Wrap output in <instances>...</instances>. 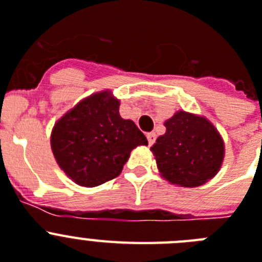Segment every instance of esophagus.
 Listing matches in <instances>:
<instances>
[{
  "label": "esophagus",
  "mask_w": 262,
  "mask_h": 262,
  "mask_svg": "<svg viewBox=\"0 0 262 262\" xmlns=\"http://www.w3.org/2000/svg\"><path fill=\"white\" fill-rule=\"evenodd\" d=\"M146 138H147V142H149V145H153L154 141H156V138H157V136H156V133H147Z\"/></svg>",
  "instance_id": "1"
}]
</instances>
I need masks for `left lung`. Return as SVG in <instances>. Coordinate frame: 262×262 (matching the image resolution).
<instances>
[{
  "label": "left lung",
  "mask_w": 262,
  "mask_h": 262,
  "mask_svg": "<svg viewBox=\"0 0 262 262\" xmlns=\"http://www.w3.org/2000/svg\"><path fill=\"white\" fill-rule=\"evenodd\" d=\"M166 133L150 147L166 181L182 187H198L222 167L224 142L206 117L179 111L165 122Z\"/></svg>",
  "instance_id": "8db88e82"
}]
</instances>
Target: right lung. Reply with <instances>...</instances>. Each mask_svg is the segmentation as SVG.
I'll return each mask as SVG.
<instances>
[{
	"mask_svg": "<svg viewBox=\"0 0 262 262\" xmlns=\"http://www.w3.org/2000/svg\"><path fill=\"white\" fill-rule=\"evenodd\" d=\"M118 108L111 91H103L81 100L54 125L52 153L77 185L96 187L116 178L132 150L147 145L144 133Z\"/></svg>",
	"mask_w": 262,
	"mask_h": 262,
	"instance_id": "1",
	"label": "right lung"
}]
</instances>
